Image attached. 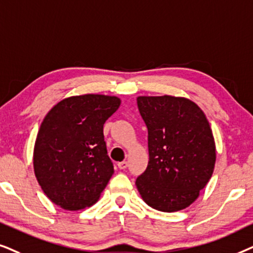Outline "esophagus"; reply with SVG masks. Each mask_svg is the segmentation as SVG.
Segmentation results:
<instances>
[{"instance_id": "1", "label": "esophagus", "mask_w": 253, "mask_h": 253, "mask_svg": "<svg viewBox=\"0 0 253 253\" xmlns=\"http://www.w3.org/2000/svg\"><path fill=\"white\" fill-rule=\"evenodd\" d=\"M127 166H128L127 161H123V162H119V163H118V168H119L120 170H125L127 168Z\"/></svg>"}]
</instances>
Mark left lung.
<instances>
[{
  "label": "left lung",
  "mask_w": 253,
  "mask_h": 253,
  "mask_svg": "<svg viewBox=\"0 0 253 253\" xmlns=\"http://www.w3.org/2000/svg\"><path fill=\"white\" fill-rule=\"evenodd\" d=\"M149 162L135 185L144 203L172 213L198 199L213 174L216 147L206 114L185 97L139 96Z\"/></svg>",
  "instance_id": "1"
}]
</instances>
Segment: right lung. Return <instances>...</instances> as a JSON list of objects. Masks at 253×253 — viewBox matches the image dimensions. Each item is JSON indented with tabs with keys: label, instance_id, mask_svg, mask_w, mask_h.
Here are the masks:
<instances>
[{
	"label": "right lung",
	"instance_id": "add662e5",
	"mask_svg": "<svg viewBox=\"0 0 253 253\" xmlns=\"http://www.w3.org/2000/svg\"><path fill=\"white\" fill-rule=\"evenodd\" d=\"M119 97L85 93L55 104L43 118L33 149V169L46 197L66 211L92 206L114 173L103 126Z\"/></svg>",
	"mask_w": 253,
	"mask_h": 253
}]
</instances>
